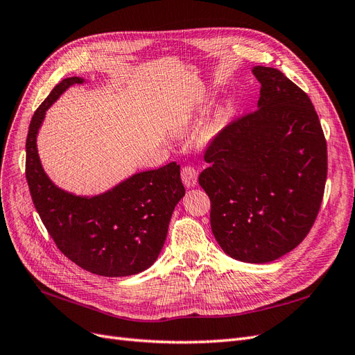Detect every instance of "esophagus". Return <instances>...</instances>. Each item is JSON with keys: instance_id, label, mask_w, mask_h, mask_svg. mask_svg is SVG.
Returning a JSON list of instances; mask_svg holds the SVG:
<instances>
[{"instance_id": "34e87169", "label": "esophagus", "mask_w": 355, "mask_h": 355, "mask_svg": "<svg viewBox=\"0 0 355 355\" xmlns=\"http://www.w3.org/2000/svg\"><path fill=\"white\" fill-rule=\"evenodd\" d=\"M180 176H182V182H184L185 187H196L197 180H198V171L196 167L192 166H184L180 170Z\"/></svg>"}]
</instances>
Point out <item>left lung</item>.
Listing matches in <instances>:
<instances>
[{"label": "left lung", "mask_w": 355, "mask_h": 355, "mask_svg": "<svg viewBox=\"0 0 355 355\" xmlns=\"http://www.w3.org/2000/svg\"><path fill=\"white\" fill-rule=\"evenodd\" d=\"M257 110L235 118L204 151L198 184L214 239L234 259L266 263L304 241L327 178V144L308 94L275 68L254 67Z\"/></svg>", "instance_id": "left-lung-1"}]
</instances>
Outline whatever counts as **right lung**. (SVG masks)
<instances>
[{
	"label": "right lung",
	"instance_id": "right-lung-1",
	"mask_svg": "<svg viewBox=\"0 0 355 355\" xmlns=\"http://www.w3.org/2000/svg\"><path fill=\"white\" fill-rule=\"evenodd\" d=\"M78 77L62 80L32 116L25 173L32 201L58 249L83 270L103 277L142 272L158 257L171 213L185 196L180 167L170 163L142 171L98 197L59 189L41 167L37 133L46 111Z\"/></svg>",
	"mask_w": 355,
	"mask_h": 355
}]
</instances>
